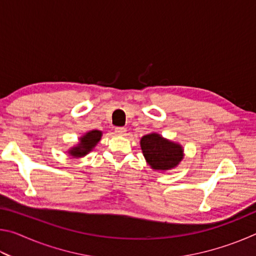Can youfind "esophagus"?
<instances>
[{
	"label": "esophagus",
	"mask_w": 256,
	"mask_h": 256,
	"mask_svg": "<svg viewBox=\"0 0 256 256\" xmlns=\"http://www.w3.org/2000/svg\"><path fill=\"white\" fill-rule=\"evenodd\" d=\"M125 132H126V128H115V133L118 134V136H124Z\"/></svg>",
	"instance_id": "obj_1"
}]
</instances>
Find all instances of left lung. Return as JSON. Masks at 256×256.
Instances as JSON below:
<instances>
[{"label": "left lung", "mask_w": 256, "mask_h": 256, "mask_svg": "<svg viewBox=\"0 0 256 256\" xmlns=\"http://www.w3.org/2000/svg\"><path fill=\"white\" fill-rule=\"evenodd\" d=\"M141 149L146 162L154 170H168L183 159V149L159 134H148L141 138Z\"/></svg>", "instance_id": "left-lung-1"}]
</instances>
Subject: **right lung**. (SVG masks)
Here are the masks:
<instances>
[{"label":"right lung","mask_w":256,"mask_h":256,"mask_svg":"<svg viewBox=\"0 0 256 256\" xmlns=\"http://www.w3.org/2000/svg\"><path fill=\"white\" fill-rule=\"evenodd\" d=\"M100 138H102L100 131L94 130V131L88 132L86 136H84L80 138L81 141L79 146H74V148L70 151V154L73 156V157H82V156L86 154L89 151L92 150L94 146L98 144L99 140H100Z\"/></svg>","instance_id":"add662e5"}]
</instances>
